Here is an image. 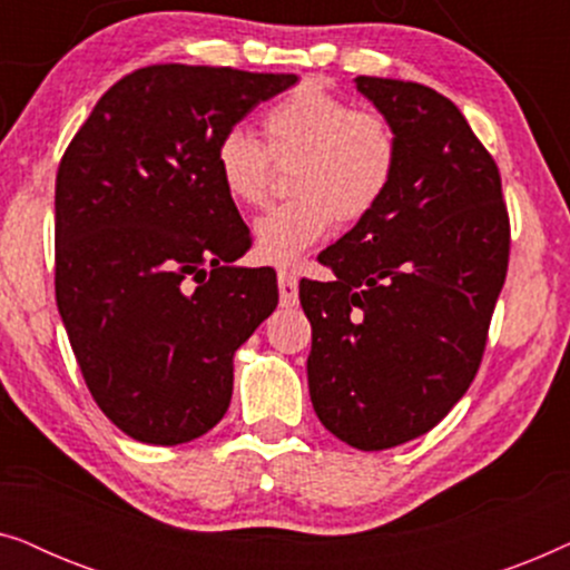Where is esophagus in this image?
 I'll return each mask as SVG.
<instances>
[{
    "mask_svg": "<svg viewBox=\"0 0 570 570\" xmlns=\"http://www.w3.org/2000/svg\"><path fill=\"white\" fill-rule=\"evenodd\" d=\"M277 287H279V306L285 308L298 306V277L287 275V272H279Z\"/></svg>",
    "mask_w": 570,
    "mask_h": 570,
    "instance_id": "esophagus-1",
    "label": "esophagus"
}]
</instances>
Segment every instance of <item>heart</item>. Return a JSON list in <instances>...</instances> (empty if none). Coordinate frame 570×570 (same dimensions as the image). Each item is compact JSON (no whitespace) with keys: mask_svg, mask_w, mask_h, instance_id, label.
Segmentation results:
<instances>
[{"mask_svg":"<svg viewBox=\"0 0 570 570\" xmlns=\"http://www.w3.org/2000/svg\"><path fill=\"white\" fill-rule=\"evenodd\" d=\"M264 145L228 129L215 147V170L238 205L267 199L276 166H293L295 197L254 220V254L272 267H293L337 223H357L384 202L396 174L400 145L381 114L314 82L301 85L262 116Z\"/></svg>","mask_w":570,"mask_h":570,"instance_id":"b5f03b06","label":"heart"}]
</instances>
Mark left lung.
Wrapping results in <instances>:
<instances>
[{
    "label": "left lung",
    "mask_w": 570,
    "mask_h": 570,
    "mask_svg": "<svg viewBox=\"0 0 570 570\" xmlns=\"http://www.w3.org/2000/svg\"><path fill=\"white\" fill-rule=\"evenodd\" d=\"M392 124L400 158L386 197L301 279L311 322L308 394L326 431L361 451L417 439L480 368L509 269L495 160L462 111L425 85L355 77Z\"/></svg>",
    "instance_id": "left-lung-1"
}]
</instances>
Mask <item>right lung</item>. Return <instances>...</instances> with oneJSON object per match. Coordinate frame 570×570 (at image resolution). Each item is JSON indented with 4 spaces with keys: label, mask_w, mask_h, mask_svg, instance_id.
<instances>
[{
    "label": "right lung",
    "mask_w": 570,
    "mask_h": 570,
    "mask_svg": "<svg viewBox=\"0 0 570 570\" xmlns=\"http://www.w3.org/2000/svg\"><path fill=\"white\" fill-rule=\"evenodd\" d=\"M295 75L153 65L98 100L57 174V306L85 384L135 441L220 423L233 355L277 306L272 269L236 267L248 228L215 147Z\"/></svg>",
    "instance_id": "right-lung-1"
}]
</instances>
